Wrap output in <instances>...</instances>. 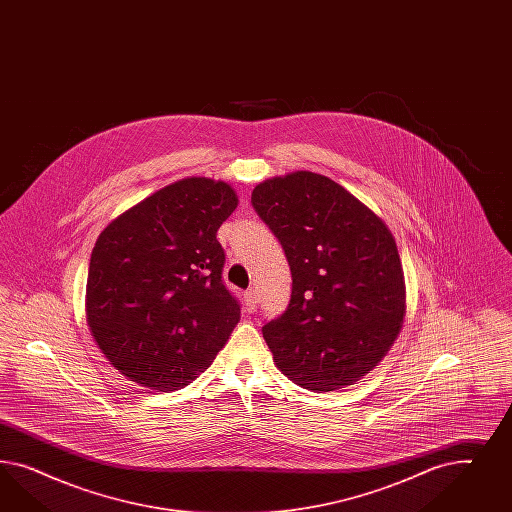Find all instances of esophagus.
I'll use <instances>...</instances> for the list:
<instances>
[{"instance_id": "esophagus-1", "label": "esophagus", "mask_w": 512, "mask_h": 512, "mask_svg": "<svg viewBox=\"0 0 512 512\" xmlns=\"http://www.w3.org/2000/svg\"><path fill=\"white\" fill-rule=\"evenodd\" d=\"M244 310L248 313H253L257 310V293L253 289H249L244 293Z\"/></svg>"}]
</instances>
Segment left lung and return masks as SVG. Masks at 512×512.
Here are the masks:
<instances>
[{
  "label": "left lung",
  "instance_id": "obj_1",
  "mask_svg": "<svg viewBox=\"0 0 512 512\" xmlns=\"http://www.w3.org/2000/svg\"><path fill=\"white\" fill-rule=\"evenodd\" d=\"M291 266L285 313L263 326L279 372L298 387L353 385L385 358L405 317V278L387 223L323 174L274 176L251 193Z\"/></svg>",
  "mask_w": 512,
  "mask_h": 512
}]
</instances>
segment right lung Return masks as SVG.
Instances as JSON below:
<instances>
[{
  "label": "right lung",
  "instance_id": "obj_1",
  "mask_svg": "<svg viewBox=\"0 0 512 512\" xmlns=\"http://www.w3.org/2000/svg\"><path fill=\"white\" fill-rule=\"evenodd\" d=\"M234 187L191 176L112 219L93 246L86 319L103 355L133 383L178 390L204 372L240 321L223 285L217 229Z\"/></svg>",
  "mask_w": 512,
  "mask_h": 512
}]
</instances>
